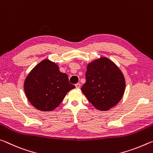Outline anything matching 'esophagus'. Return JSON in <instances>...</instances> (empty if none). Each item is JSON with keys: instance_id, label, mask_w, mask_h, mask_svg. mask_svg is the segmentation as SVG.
<instances>
[{"instance_id": "1", "label": "esophagus", "mask_w": 153, "mask_h": 153, "mask_svg": "<svg viewBox=\"0 0 153 153\" xmlns=\"http://www.w3.org/2000/svg\"><path fill=\"white\" fill-rule=\"evenodd\" d=\"M75 87H76V88H79V87H81V84H80V83H76V84H75Z\"/></svg>"}]
</instances>
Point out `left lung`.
I'll return each instance as SVG.
<instances>
[{"label":"left lung","mask_w":153,"mask_h":153,"mask_svg":"<svg viewBox=\"0 0 153 153\" xmlns=\"http://www.w3.org/2000/svg\"><path fill=\"white\" fill-rule=\"evenodd\" d=\"M85 79L81 91L97 109L108 111L122 98L126 88L123 74L108 58L101 57L89 64Z\"/></svg>","instance_id":"left-lung-1"}]
</instances>
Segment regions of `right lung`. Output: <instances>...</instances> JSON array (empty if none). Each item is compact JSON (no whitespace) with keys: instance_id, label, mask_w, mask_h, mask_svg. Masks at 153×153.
<instances>
[{"instance_id":"right-lung-1","label":"right lung","mask_w":153,"mask_h":153,"mask_svg":"<svg viewBox=\"0 0 153 153\" xmlns=\"http://www.w3.org/2000/svg\"><path fill=\"white\" fill-rule=\"evenodd\" d=\"M74 87L69 82L68 75L59 72L58 66L48 59L35 66L24 82L27 100L42 111H53Z\"/></svg>"}]
</instances>
